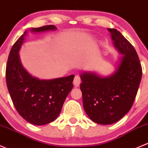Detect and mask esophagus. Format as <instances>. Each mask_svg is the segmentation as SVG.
Masks as SVG:
<instances>
[{
  "instance_id": "1",
  "label": "esophagus",
  "mask_w": 148,
  "mask_h": 148,
  "mask_svg": "<svg viewBox=\"0 0 148 148\" xmlns=\"http://www.w3.org/2000/svg\"><path fill=\"white\" fill-rule=\"evenodd\" d=\"M80 82H81V79L79 76H75L74 79V82H73V84H74V86L76 87H79L80 84Z\"/></svg>"
}]
</instances>
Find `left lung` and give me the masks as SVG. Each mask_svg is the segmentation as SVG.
<instances>
[{"label": "left lung", "instance_id": "8db88e82", "mask_svg": "<svg viewBox=\"0 0 148 148\" xmlns=\"http://www.w3.org/2000/svg\"><path fill=\"white\" fill-rule=\"evenodd\" d=\"M116 49L121 55L115 71L108 76L92 71L80 74L83 107L90 119L108 125L130 111L142 78V67L132 44L116 29H108Z\"/></svg>", "mask_w": 148, "mask_h": 148}]
</instances>
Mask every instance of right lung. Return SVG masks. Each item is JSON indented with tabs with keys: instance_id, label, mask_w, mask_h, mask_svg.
Returning <instances> with one entry per match:
<instances>
[{
	"instance_id": "1",
	"label": "right lung",
	"mask_w": 148,
	"mask_h": 148,
	"mask_svg": "<svg viewBox=\"0 0 148 148\" xmlns=\"http://www.w3.org/2000/svg\"><path fill=\"white\" fill-rule=\"evenodd\" d=\"M54 25L29 29L32 33L54 31ZM14 43L10 51L5 69L7 87L19 115L34 125H45L57 119L64 101L73 88L74 75L53 79H40L24 68L19 57L20 49L29 32Z\"/></svg>"
}]
</instances>
